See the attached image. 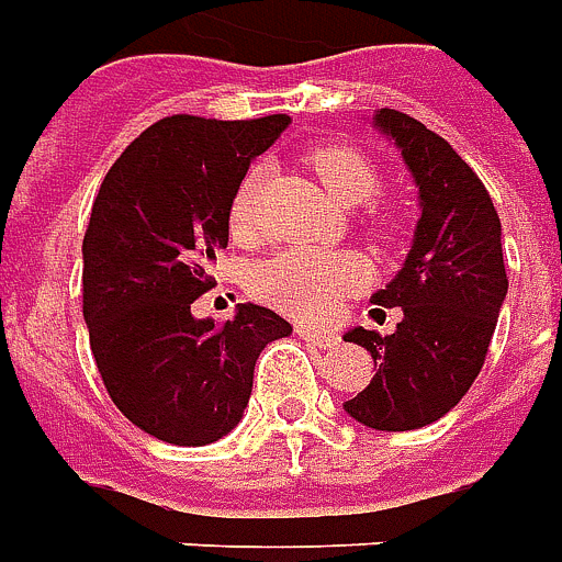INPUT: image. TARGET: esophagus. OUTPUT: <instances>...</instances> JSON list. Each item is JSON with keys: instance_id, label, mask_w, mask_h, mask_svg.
Instances as JSON below:
<instances>
[{"instance_id": "obj_1", "label": "esophagus", "mask_w": 562, "mask_h": 562, "mask_svg": "<svg viewBox=\"0 0 562 562\" xmlns=\"http://www.w3.org/2000/svg\"><path fill=\"white\" fill-rule=\"evenodd\" d=\"M296 335L302 338V341L321 347V350H329V347H335V344H338V335H335V331L311 329V326H296Z\"/></svg>"}]
</instances>
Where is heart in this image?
<instances>
[{"label":"heart","mask_w":562,"mask_h":562,"mask_svg":"<svg viewBox=\"0 0 562 562\" xmlns=\"http://www.w3.org/2000/svg\"><path fill=\"white\" fill-rule=\"evenodd\" d=\"M308 164L323 188L344 206H362L380 191L374 164L353 146H321L311 151ZM257 191L260 173H248L233 194L231 227L239 239L257 233ZM366 284V260L347 251L286 248L254 272L257 296L299 321H326L341 308L344 299L356 296Z\"/></svg>","instance_id":"1"}]
</instances>
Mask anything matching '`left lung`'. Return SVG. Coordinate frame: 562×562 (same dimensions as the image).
Returning <instances> with one entry per match:
<instances>
[{
    "label": "left lung",
    "mask_w": 562,
    "mask_h": 562,
    "mask_svg": "<svg viewBox=\"0 0 562 562\" xmlns=\"http://www.w3.org/2000/svg\"><path fill=\"white\" fill-rule=\"evenodd\" d=\"M419 188L422 218L401 272L371 302L401 308L392 335L356 326L344 341L366 347L376 374L344 411L376 431L425 428L473 386L509 290L499 218L473 167L407 113L376 110ZM386 317V314H383Z\"/></svg>",
    "instance_id": "1"
}]
</instances>
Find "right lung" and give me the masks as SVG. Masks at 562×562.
<instances>
[{
  "instance_id": "obj_1",
  "label": "right lung",
  "mask_w": 562,
  "mask_h": 562,
  "mask_svg": "<svg viewBox=\"0 0 562 562\" xmlns=\"http://www.w3.org/2000/svg\"><path fill=\"white\" fill-rule=\"evenodd\" d=\"M290 116H167L122 151L83 236L89 344L125 419L173 446H206L239 425L257 356L293 326L263 305L196 321L206 266L231 236V203Z\"/></svg>"
}]
</instances>
